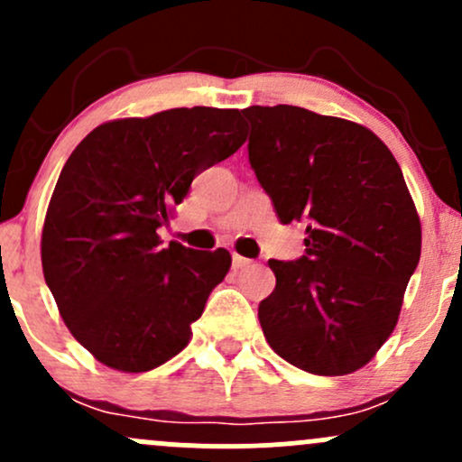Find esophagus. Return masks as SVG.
Here are the masks:
<instances>
[{"label": "esophagus", "mask_w": 462, "mask_h": 462, "mask_svg": "<svg viewBox=\"0 0 462 462\" xmlns=\"http://www.w3.org/2000/svg\"><path fill=\"white\" fill-rule=\"evenodd\" d=\"M249 264H252L249 258H243V256H238V254H232V267L235 269H245V267H249Z\"/></svg>", "instance_id": "obj_1"}]
</instances>
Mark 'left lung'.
Here are the masks:
<instances>
[{
    "label": "left lung",
    "mask_w": 462,
    "mask_h": 462,
    "mask_svg": "<svg viewBox=\"0 0 462 462\" xmlns=\"http://www.w3.org/2000/svg\"><path fill=\"white\" fill-rule=\"evenodd\" d=\"M249 162L282 224L306 221V256L269 261L258 306L278 356L315 375L369 363L395 330L421 256V221L378 136L298 106H249Z\"/></svg>",
    "instance_id": "obj_1"
}]
</instances>
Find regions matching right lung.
<instances>
[{"mask_svg":"<svg viewBox=\"0 0 462 462\" xmlns=\"http://www.w3.org/2000/svg\"><path fill=\"white\" fill-rule=\"evenodd\" d=\"M232 108H171L97 125L62 167L41 261L62 321L106 367L141 374L190 341L232 256L161 245L158 227L204 169L245 143Z\"/></svg>","mask_w":462,"mask_h":462,"instance_id":"right-lung-1","label":"right lung"}]
</instances>
